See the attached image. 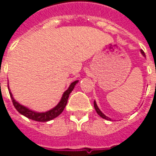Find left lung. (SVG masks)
Listing matches in <instances>:
<instances>
[{"label":"left lung","mask_w":156,"mask_h":156,"mask_svg":"<svg viewBox=\"0 0 156 156\" xmlns=\"http://www.w3.org/2000/svg\"><path fill=\"white\" fill-rule=\"evenodd\" d=\"M140 51H141V53H142V55H143L144 57H145V54H144V51H143V50H140ZM94 108H95V110H96V112H97V114H98V115H99L100 117H102L103 119H110L109 118H108L107 116H106V115H104V114L102 113L101 110H100V109L98 108V105H97V104H96V102H95V101L94 102Z\"/></svg>","instance_id":"left-lung-1"}]
</instances>
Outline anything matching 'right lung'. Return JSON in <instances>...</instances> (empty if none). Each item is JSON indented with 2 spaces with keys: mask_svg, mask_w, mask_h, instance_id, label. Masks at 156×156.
I'll return each instance as SVG.
<instances>
[{
  "mask_svg": "<svg viewBox=\"0 0 156 156\" xmlns=\"http://www.w3.org/2000/svg\"><path fill=\"white\" fill-rule=\"evenodd\" d=\"M78 80H77V81H74L71 84H70V86H69V88L63 93L61 100H60V102L57 105V106H55L53 108H51V109H50V110H48V111L47 112H43V113H38V112L32 111V110L29 109L28 108H27L25 106L20 105L18 102H16L15 99H14L11 91L9 92V93H10V96H11V98H12V104L14 105V107L16 108V109L21 115H24V116H26L27 118H28L30 119H32V120L38 121V122H47V121L53 119H55L56 117H58L59 115H61V113L63 111V109H64V108L66 107V105H67L69 94H70L71 92L73 90L75 85L78 83ZM9 90H10V89H9Z\"/></svg>",
  "mask_w": 156,
  "mask_h": 156,
  "instance_id": "obj_1",
  "label": "right lung"
}]
</instances>
